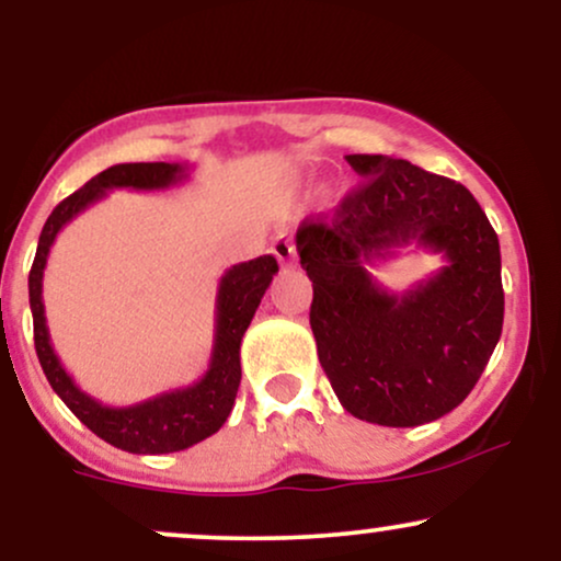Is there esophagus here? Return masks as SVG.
Wrapping results in <instances>:
<instances>
[{
  "instance_id": "esophagus-1",
  "label": "esophagus",
  "mask_w": 561,
  "mask_h": 561,
  "mask_svg": "<svg viewBox=\"0 0 561 561\" xmlns=\"http://www.w3.org/2000/svg\"><path fill=\"white\" fill-rule=\"evenodd\" d=\"M272 253L279 259L282 266H293L295 263V240L289 234H279L272 244Z\"/></svg>"
}]
</instances>
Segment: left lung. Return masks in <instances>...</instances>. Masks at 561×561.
<instances>
[{
	"label": "left lung",
	"mask_w": 561,
	"mask_h": 561,
	"mask_svg": "<svg viewBox=\"0 0 561 561\" xmlns=\"http://www.w3.org/2000/svg\"><path fill=\"white\" fill-rule=\"evenodd\" d=\"M364 179L332 218L300 224L321 369L347 414L416 427L478 385L504 324L499 237L465 184L388 156H347ZM416 241L447 266L398 296L368 274Z\"/></svg>",
	"instance_id": "left-lung-1"
}]
</instances>
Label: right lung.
Here are the masks:
<instances>
[{"label": "right lung", "instance_id": "add662e5", "mask_svg": "<svg viewBox=\"0 0 561 561\" xmlns=\"http://www.w3.org/2000/svg\"><path fill=\"white\" fill-rule=\"evenodd\" d=\"M186 179V165L179 163H118L96 173L92 182L62 199L49 214L38 237L36 259L28 274V300L34 313V345L38 364L62 403L87 424L96 437L128 454H173L205 440L221 430L234 405L242 379L240 343L242 334L261 306L263 293L272 285L279 263L274 255L244 261L231 266L218 282L216 295V334L208 371L195 385L160 392L156 398L134 405H105L87 396L73 377L62 369L53 343H49L47 317H44L42 279L49 248L68 221L94 205L111 190H165Z\"/></svg>", "mask_w": 561, "mask_h": 561}]
</instances>
